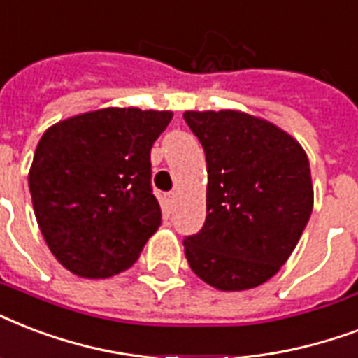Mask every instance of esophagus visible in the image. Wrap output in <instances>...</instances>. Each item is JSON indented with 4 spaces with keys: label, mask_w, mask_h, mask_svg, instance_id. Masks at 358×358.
I'll list each match as a JSON object with an SVG mask.
<instances>
[{
    "label": "esophagus",
    "mask_w": 358,
    "mask_h": 358,
    "mask_svg": "<svg viewBox=\"0 0 358 358\" xmlns=\"http://www.w3.org/2000/svg\"><path fill=\"white\" fill-rule=\"evenodd\" d=\"M168 199H170V203H173V201H176V199H177V192H170V194H168Z\"/></svg>",
    "instance_id": "esophagus-1"
}]
</instances>
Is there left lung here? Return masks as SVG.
<instances>
[{
	"mask_svg": "<svg viewBox=\"0 0 358 358\" xmlns=\"http://www.w3.org/2000/svg\"><path fill=\"white\" fill-rule=\"evenodd\" d=\"M207 160V217L182 241L220 292L252 289L292 256L314 207L310 162L292 136L245 112H185Z\"/></svg>",
	"mask_w": 358,
	"mask_h": 358,
	"instance_id": "8db88e82",
	"label": "left lung"
}]
</instances>
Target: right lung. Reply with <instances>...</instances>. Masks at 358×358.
<instances>
[{
  "label": "right lung",
  "instance_id": "add662e5",
  "mask_svg": "<svg viewBox=\"0 0 358 358\" xmlns=\"http://www.w3.org/2000/svg\"><path fill=\"white\" fill-rule=\"evenodd\" d=\"M171 112L102 108L43 134L29 170L38 228L55 259L82 278L129 268L162 222L151 148Z\"/></svg>",
  "mask_w": 358,
  "mask_h": 358
}]
</instances>
